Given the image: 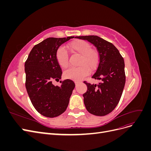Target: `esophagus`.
<instances>
[{
    "label": "esophagus",
    "mask_w": 151,
    "mask_h": 151,
    "mask_svg": "<svg viewBox=\"0 0 151 151\" xmlns=\"http://www.w3.org/2000/svg\"><path fill=\"white\" fill-rule=\"evenodd\" d=\"M79 83H80V82H79V81H75V84H76V86H77V85Z\"/></svg>",
    "instance_id": "34e87169"
}]
</instances>
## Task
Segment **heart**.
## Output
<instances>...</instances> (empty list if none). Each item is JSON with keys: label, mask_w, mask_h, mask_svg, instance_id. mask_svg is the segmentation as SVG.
<instances>
[{"label": "heart", "mask_w": 151, "mask_h": 151, "mask_svg": "<svg viewBox=\"0 0 151 151\" xmlns=\"http://www.w3.org/2000/svg\"><path fill=\"white\" fill-rule=\"evenodd\" d=\"M68 48L71 52L80 55L77 67H71L64 72L65 78L80 81L83 79L91 71L94 70L97 68L99 55L96 50L91 48V45L84 40H76L67 45ZM56 60L62 68H66L68 65V53L67 50L60 47L55 53Z\"/></svg>", "instance_id": "b5f03b06"}]
</instances>
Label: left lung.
<instances>
[{"instance_id":"1","label":"left lung","mask_w":151,"mask_h":151,"mask_svg":"<svg viewBox=\"0 0 151 151\" xmlns=\"http://www.w3.org/2000/svg\"><path fill=\"white\" fill-rule=\"evenodd\" d=\"M88 40L96 47L99 61L92 78L101 82L98 84L87 85L88 90L83 94L86 109L96 116L111 113L119 103L125 84V63L118 50L114 45L98 36H76Z\"/></svg>"}]
</instances>
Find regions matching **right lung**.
<instances>
[{
  "label": "right lung",
  "instance_id": "add662e5",
  "mask_svg": "<svg viewBox=\"0 0 151 151\" xmlns=\"http://www.w3.org/2000/svg\"><path fill=\"white\" fill-rule=\"evenodd\" d=\"M74 36L48 38L32 48L25 62L26 88L36 110L46 117L60 115L68 106L74 82L63 81L60 86L53 81L61 79L62 69L56 60L57 50Z\"/></svg>",
  "mask_w": 151,
  "mask_h": 151
}]
</instances>
